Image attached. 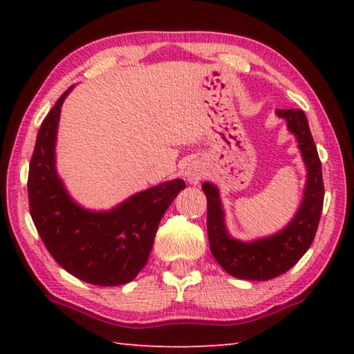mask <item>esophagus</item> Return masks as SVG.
Listing matches in <instances>:
<instances>
[{
	"label": "esophagus",
	"instance_id": "obj_1",
	"mask_svg": "<svg viewBox=\"0 0 354 354\" xmlns=\"http://www.w3.org/2000/svg\"><path fill=\"white\" fill-rule=\"evenodd\" d=\"M184 176L190 184H198L203 178V167L195 160H190L184 167Z\"/></svg>",
	"mask_w": 354,
	"mask_h": 354
}]
</instances>
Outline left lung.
<instances>
[{
    "label": "left lung",
    "mask_w": 354,
    "mask_h": 354,
    "mask_svg": "<svg viewBox=\"0 0 354 354\" xmlns=\"http://www.w3.org/2000/svg\"><path fill=\"white\" fill-rule=\"evenodd\" d=\"M286 120L287 129L295 136L308 176L303 200L295 215L283 230L272 236L243 242L227 232L220 190L212 183H203L207 198V236L211 253L231 277L248 281H267L286 273L301 259L313 243L323 209L322 162L303 111L277 109Z\"/></svg>",
    "instance_id": "left-lung-1"
}]
</instances>
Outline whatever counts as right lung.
<instances>
[{"instance_id": "1", "label": "right lung", "mask_w": 354, "mask_h": 354, "mask_svg": "<svg viewBox=\"0 0 354 354\" xmlns=\"http://www.w3.org/2000/svg\"><path fill=\"white\" fill-rule=\"evenodd\" d=\"M45 117L29 164V212L55 261L77 279L97 286L133 281L151 253L159 221L179 192L171 179L137 192L109 211H91L71 198L56 170V140L64 100Z\"/></svg>"}]
</instances>
